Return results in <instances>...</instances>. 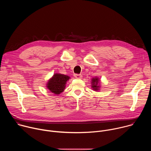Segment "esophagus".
<instances>
[{
  "instance_id": "34e87169",
  "label": "esophagus",
  "mask_w": 151,
  "mask_h": 151,
  "mask_svg": "<svg viewBox=\"0 0 151 151\" xmlns=\"http://www.w3.org/2000/svg\"><path fill=\"white\" fill-rule=\"evenodd\" d=\"M74 76H75L76 79H81V78H82L81 75H79V74H75Z\"/></svg>"
}]
</instances>
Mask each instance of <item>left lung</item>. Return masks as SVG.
Here are the masks:
<instances>
[{"instance_id": "obj_1", "label": "left lung", "mask_w": 151, "mask_h": 151, "mask_svg": "<svg viewBox=\"0 0 151 151\" xmlns=\"http://www.w3.org/2000/svg\"><path fill=\"white\" fill-rule=\"evenodd\" d=\"M99 79L97 78H94L92 79V88L94 90V91H98L100 88V85L99 84Z\"/></svg>"}]
</instances>
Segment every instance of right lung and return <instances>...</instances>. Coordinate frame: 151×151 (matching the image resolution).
Wrapping results in <instances>:
<instances>
[{"label":"right lung","instance_id":"add662e5","mask_svg":"<svg viewBox=\"0 0 151 151\" xmlns=\"http://www.w3.org/2000/svg\"><path fill=\"white\" fill-rule=\"evenodd\" d=\"M70 79L69 76L55 73L53 76L48 81L47 87L51 92L55 94H59L65 89L67 81Z\"/></svg>","mask_w":151,"mask_h":151}]
</instances>
